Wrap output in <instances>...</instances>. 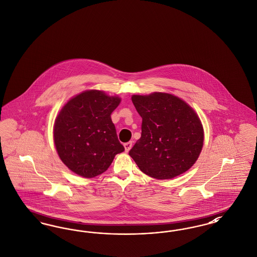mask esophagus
<instances>
[{
  "instance_id": "1",
  "label": "esophagus",
  "mask_w": 257,
  "mask_h": 257,
  "mask_svg": "<svg viewBox=\"0 0 257 257\" xmlns=\"http://www.w3.org/2000/svg\"><path fill=\"white\" fill-rule=\"evenodd\" d=\"M132 142H129V143H126L124 144V148H125V152H129V150L132 148Z\"/></svg>"
}]
</instances>
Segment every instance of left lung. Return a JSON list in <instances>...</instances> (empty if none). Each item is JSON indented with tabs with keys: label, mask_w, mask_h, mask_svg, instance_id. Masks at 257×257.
<instances>
[{
	"label": "left lung",
	"mask_w": 257,
	"mask_h": 257,
	"mask_svg": "<svg viewBox=\"0 0 257 257\" xmlns=\"http://www.w3.org/2000/svg\"><path fill=\"white\" fill-rule=\"evenodd\" d=\"M132 101L143 117L142 137L129 151L139 168L158 180L172 179L191 168L205 137L195 110L167 92L133 94Z\"/></svg>",
	"instance_id": "8db88e82"
}]
</instances>
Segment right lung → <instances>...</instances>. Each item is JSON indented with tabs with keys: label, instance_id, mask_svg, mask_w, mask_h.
Masks as SVG:
<instances>
[{
	"label": "right lung",
	"instance_id": "1",
	"mask_svg": "<svg viewBox=\"0 0 257 257\" xmlns=\"http://www.w3.org/2000/svg\"><path fill=\"white\" fill-rule=\"evenodd\" d=\"M120 101L118 95L87 90L62 107L53 125V142L62 163L73 173L94 178L123 152L111 119Z\"/></svg>",
	"mask_w": 257,
	"mask_h": 257
}]
</instances>
